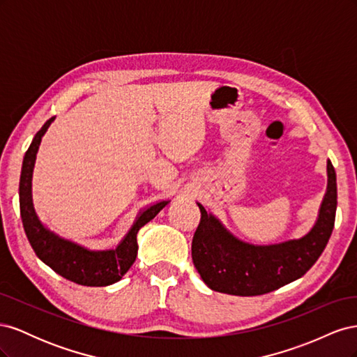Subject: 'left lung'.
<instances>
[{
	"label": "left lung",
	"mask_w": 357,
	"mask_h": 357,
	"mask_svg": "<svg viewBox=\"0 0 357 357\" xmlns=\"http://www.w3.org/2000/svg\"><path fill=\"white\" fill-rule=\"evenodd\" d=\"M198 207L201 222L192 240V261L204 283L220 294L264 295L301 278L325 250L337 211V174L328 160V190L314 228L304 238L283 244L238 241L201 204Z\"/></svg>",
	"instance_id": "obj_1"
}]
</instances>
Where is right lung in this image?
Returning a JSON list of instances; mask_svg holds the SVG:
<instances>
[{"instance_id": "1", "label": "right lung", "mask_w": 357, "mask_h": 357, "mask_svg": "<svg viewBox=\"0 0 357 357\" xmlns=\"http://www.w3.org/2000/svg\"><path fill=\"white\" fill-rule=\"evenodd\" d=\"M52 122L53 117L43 125V128L36 134L34 139H32V143L25 153L22 174H20V215H22V223L28 241L43 262L49 265L53 271L58 273L63 278L70 280V282L93 287L113 284L119 282L135 262L138 250L137 232L142 226L152 220L165 207L167 201L158 202L139 214V218L134 223L131 231L128 232L125 240L114 250H86L82 245L62 240L53 232L47 231L38 220L34 205H32L31 177L37 150L41 143V137L45 135Z\"/></svg>"}]
</instances>
